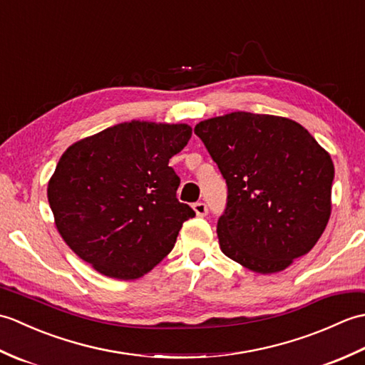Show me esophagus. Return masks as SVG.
Instances as JSON below:
<instances>
[{"label": "esophagus", "mask_w": 365, "mask_h": 365, "mask_svg": "<svg viewBox=\"0 0 365 365\" xmlns=\"http://www.w3.org/2000/svg\"><path fill=\"white\" fill-rule=\"evenodd\" d=\"M192 210L196 212L197 216H205L208 213V208H207V204L204 202H196L192 204Z\"/></svg>", "instance_id": "obj_1"}]
</instances>
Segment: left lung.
Here are the masks:
<instances>
[{
    "label": "left lung",
    "instance_id": "obj_1",
    "mask_svg": "<svg viewBox=\"0 0 365 365\" xmlns=\"http://www.w3.org/2000/svg\"><path fill=\"white\" fill-rule=\"evenodd\" d=\"M195 133L227 183L221 251L262 274L311 251L328 224L334 180L314 136L290 119L243 111L199 122Z\"/></svg>",
    "mask_w": 365,
    "mask_h": 365
}]
</instances>
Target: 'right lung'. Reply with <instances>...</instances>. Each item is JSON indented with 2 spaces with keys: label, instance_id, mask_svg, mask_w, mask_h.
Instances as JSON below:
<instances>
[{
  "label": "right lung",
  "instance_id": "right-lung-1",
  "mask_svg": "<svg viewBox=\"0 0 365 365\" xmlns=\"http://www.w3.org/2000/svg\"><path fill=\"white\" fill-rule=\"evenodd\" d=\"M185 123L123 122L63 153L48 202L64 242L98 273L138 279L173 251L196 216L177 199L169 160L188 144Z\"/></svg>",
  "mask_w": 365,
  "mask_h": 365
}]
</instances>
